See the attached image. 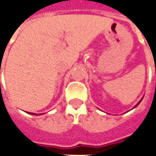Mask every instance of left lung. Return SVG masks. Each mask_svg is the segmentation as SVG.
I'll use <instances>...</instances> for the list:
<instances>
[{
	"instance_id": "8db88e82",
	"label": "left lung",
	"mask_w": 156,
	"mask_h": 156,
	"mask_svg": "<svg viewBox=\"0 0 156 156\" xmlns=\"http://www.w3.org/2000/svg\"><path fill=\"white\" fill-rule=\"evenodd\" d=\"M142 98H141V99H140V100L139 102H138V103H137V104H136V105H135V106H134V107H133V108H135V107H136V106H137V105H139L140 103V101H141V100H142Z\"/></svg>"
}]
</instances>
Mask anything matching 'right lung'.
I'll list each match as a JSON object with an SVG mask.
<instances>
[{
	"instance_id": "add662e5",
	"label": "right lung",
	"mask_w": 156,
	"mask_h": 156,
	"mask_svg": "<svg viewBox=\"0 0 156 156\" xmlns=\"http://www.w3.org/2000/svg\"><path fill=\"white\" fill-rule=\"evenodd\" d=\"M30 114H33V115H37L36 113H33V112H30Z\"/></svg>"
}]
</instances>
